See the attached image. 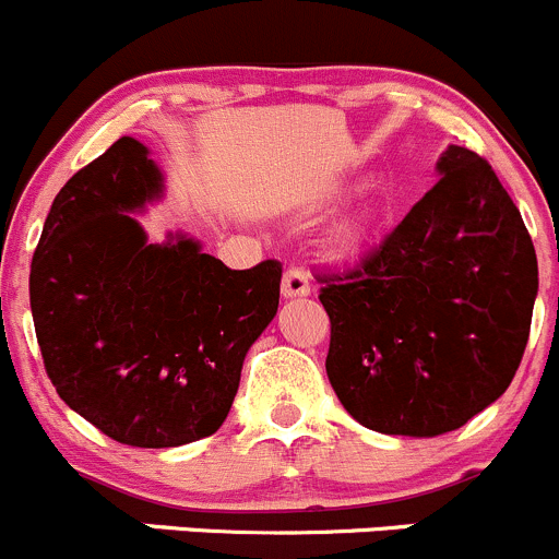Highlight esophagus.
Returning <instances> with one entry per match:
<instances>
[{"label": "esophagus", "instance_id": "esophagus-1", "mask_svg": "<svg viewBox=\"0 0 559 559\" xmlns=\"http://www.w3.org/2000/svg\"><path fill=\"white\" fill-rule=\"evenodd\" d=\"M309 274L304 272L301 266H290L285 272V277H282V296L285 298H301V296H309Z\"/></svg>", "mask_w": 559, "mask_h": 559}]
</instances>
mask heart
<instances>
[{
  "label": "heart",
  "mask_w": 559,
  "mask_h": 559,
  "mask_svg": "<svg viewBox=\"0 0 559 559\" xmlns=\"http://www.w3.org/2000/svg\"><path fill=\"white\" fill-rule=\"evenodd\" d=\"M369 228L364 223H345L334 230L331 236V252L336 258H353L364 250L367 245Z\"/></svg>",
  "instance_id": "b5f03b06"
}]
</instances>
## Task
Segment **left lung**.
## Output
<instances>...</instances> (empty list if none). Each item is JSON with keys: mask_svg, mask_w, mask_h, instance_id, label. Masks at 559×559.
<instances>
[{"mask_svg": "<svg viewBox=\"0 0 559 559\" xmlns=\"http://www.w3.org/2000/svg\"><path fill=\"white\" fill-rule=\"evenodd\" d=\"M361 263L323 274L325 372L367 429L435 438L506 394L524 356L538 261L516 203L465 146Z\"/></svg>", "mask_w": 559, "mask_h": 559, "instance_id": "left-lung-1", "label": "left lung"}]
</instances>
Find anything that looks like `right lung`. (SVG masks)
I'll return each mask as SVG.
<instances>
[{"label": "right lung", "instance_id": "1", "mask_svg": "<svg viewBox=\"0 0 559 559\" xmlns=\"http://www.w3.org/2000/svg\"><path fill=\"white\" fill-rule=\"evenodd\" d=\"M159 195L148 148L119 138L53 198L29 272L57 394L135 449L217 432L247 350L280 307L277 261L236 272L181 234L148 245L132 212Z\"/></svg>", "mask_w": 559, "mask_h": 559}]
</instances>
